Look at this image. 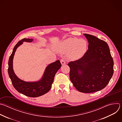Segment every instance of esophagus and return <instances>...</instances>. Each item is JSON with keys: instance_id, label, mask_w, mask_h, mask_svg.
<instances>
[{"instance_id": "1", "label": "esophagus", "mask_w": 122, "mask_h": 122, "mask_svg": "<svg viewBox=\"0 0 122 122\" xmlns=\"http://www.w3.org/2000/svg\"><path fill=\"white\" fill-rule=\"evenodd\" d=\"M60 62H61V64L63 65H65V64H66V61H65V60L64 59H61V60H60Z\"/></svg>"}]
</instances>
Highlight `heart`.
I'll use <instances>...</instances> for the list:
<instances>
[{
	"mask_svg": "<svg viewBox=\"0 0 122 122\" xmlns=\"http://www.w3.org/2000/svg\"><path fill=\"white\" fill-rule=\"evenodd\" d=\"M87 45V42L84 39L69 38L62 41L60 45V50L64 53L68 51L69 57L76 60L81 58L85 54Z\"/></svg>",
	"mask_w": 122,
	"mask_h": 122,
	"instance_id": "1",
	"label": "heart"
}]
</instances>
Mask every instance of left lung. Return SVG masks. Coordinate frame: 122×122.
<instances>
[{
  "mask_svg": "<svg viewBox=\"0 0 122 122\" xmlns=\"http://www.w3.org/2000/svg\"><path fill=\"white\" fill-rule=\"evenodd\" d=\"M88 50L80 59L69 62V78L79 92L91 93L105 88L113 74V60L107 43L84 34Z\"/></svg>",
  "mask_w": 122,
  "mask_h": 122,
  "instance_id": "8db88e82",
  "label": "left lung"
}]
</instances>
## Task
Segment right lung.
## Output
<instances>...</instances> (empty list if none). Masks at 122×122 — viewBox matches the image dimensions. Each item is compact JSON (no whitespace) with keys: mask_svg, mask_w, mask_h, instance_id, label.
Segmentation results:
<instances>
[{"mask_svg":"<svg viewBox=\"0 0 122 122\" xmlns=\"http://www.w3.org/2000/svg\"><path fill=\"white\" fill-rule=\"evenodd\" d=\"M32 39H23L14 46L12 53L10 56L8 62V73L12 84L15 89L19 93L29 97H35L47 93L51 89L55 75L61 66L59 60H57L50 64L45 69L41 80L37 82H25L19 79L15 74L13 68L12 62L15 52L24 41L32 42Z\"/></svg>","mask_w":122,"mask_h":122,"instance_id":"obj_1","label":"right lung"}]
</instances>
